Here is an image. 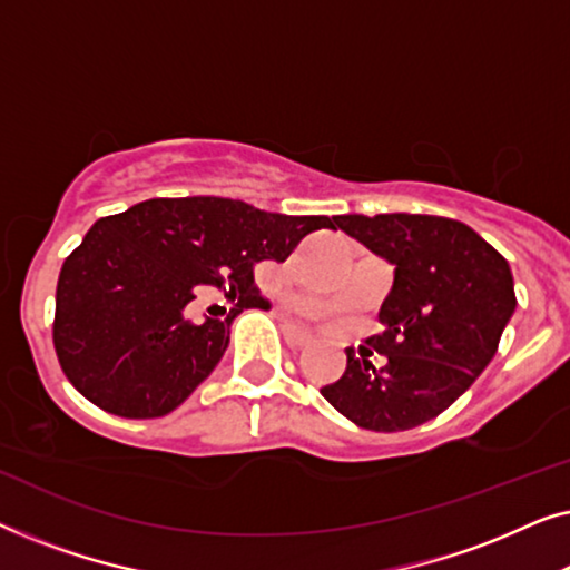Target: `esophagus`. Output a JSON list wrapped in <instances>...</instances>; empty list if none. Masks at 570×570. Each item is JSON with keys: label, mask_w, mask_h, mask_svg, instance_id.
Instances as JSON below:
<instances>
[{"label": "esophagus", "mask_w": 570, "mask_h": 570, "mask_svg": "<svg viewBox=\"0 0 570 570\" xmlns=\"http://www.w3.org/2000/svg\"><path fill=\"white\" fill-rule=\"evenodd\" d=\"M283 334L287 337V342H291V345H295V347H306L311 340V332L308 330H303V326H298V324H293V322H285L283 324Z\"/></svg>", "instance_id": "obj_1"}]
</instances>
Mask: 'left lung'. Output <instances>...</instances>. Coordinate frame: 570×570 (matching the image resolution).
I'll return each mask as SVG.
<instances>
[{
  "instance_id": "8db88e82",
  "label": "left lung",
  "mask_w": 570,
  "mask_h": 570,
  "mask_svg": "<svg viewBox=\"0 0 570 570\" xmlns=\"http://www.w3.org/2000/svg\"><path fill=\"white\" fill-rule=\"evenodd\" d=\"M334 223L394 264V287L379 311L384 332L368 340L386 363L357 361L350 347L345 373L322 394L365 431H410L451 407L493 361L517 308L511 267L451 217L340 215Z\"/></svg>"
}]
</instances>
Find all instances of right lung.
I'll return each instance as SVG.
<instances>
[{"instance_id": "add662e5", "label": "right lung", "mask_w": 570, "mask_h": 570, "mask_svg": "<svg viewBox=\"0 0 570 570\" xmlns=\"http://www.w3.org/2000/svg\"><path fill=\"white\" fill-rule=\"evenodd\" d=\"M326 215L264 213L240 199H147L100 217L61 264L53 350L77 392L119 417L176 410L228 347L244 308L264 306L259 262H285ZM199 284L234 298L225 320L185 316Z\"/></svg>"}]
</instances>
